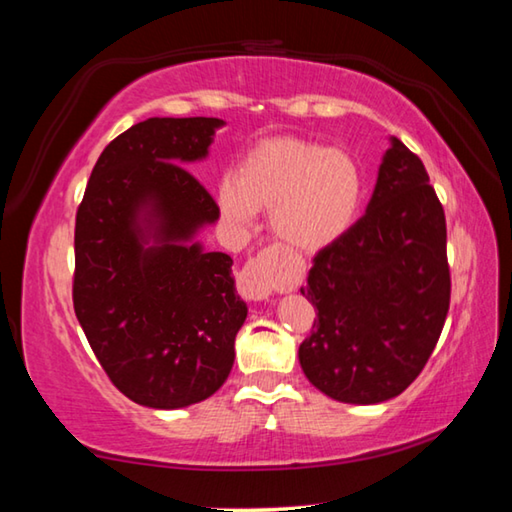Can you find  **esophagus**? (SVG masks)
I'll return each mask as SVG.
<instances>
[{
	"mask_svg": "<svg viewBox=\"0 0 512 512\" xmlns=\"http://www.w3.org/2000/svg\"><path fill=\"white\" fill-rule=\"evenodd\" d=\"M239 293L246 300H255V302H264L271 298L273 293V268L268 257L264 253H259L257 257L248 259L246 266L241 268L239 280H237Z\"/></svg>",
	"mask_w": 512,
	"mask_h": 512,
	"instance_id": "1",
	"label": "esophagus"
}]
</instances>
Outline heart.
Listing matches in <instances>:
<instances>
[{"label": "heart", "mask_w": 512, "mask_h": 512, "mask_svg": "<svg viewBox=\"0 0 512 512\" xmlns=\"http://www.w3.org/2000/svg\"><path fill=\"white\" fill-rule=\"evenodd\" d=\"M363 194V169L350 153L300 137H273L255 144L237 173H225L216 203L239 228L257 210H271L280 241L300 253H318L348 235Z\"/></svg>", "instance_id": "1"}]
</instances>
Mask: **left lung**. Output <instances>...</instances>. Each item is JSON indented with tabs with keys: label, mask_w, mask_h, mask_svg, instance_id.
I'll return each instance as SVG.
<instances>
[{
	"label": "left lung",
	"mask_w": 512,
	"mask_h": 512,
	"mask_svg": "<svg viewBox=\"0 0 512 512\" xmlns=\"http://www.w3.org/2000/svg\"><path fill=\"white\" fill-rule=\"evenodd\" d=\"M300 293L318 311L300 366L332 400H391L429 361L452 293L447 225L422 160L397 137L366 214L314 257Z\"/></svg>",
	"instance_id": "left-lung-1"
}]
</instances>
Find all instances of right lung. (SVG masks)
<instances>
[{
  "label": "right lung",
  "mask_w": 512,
  "mask_h": 512,
  "mask_svg": "<svg viewBox=\"0 0 512 512\" xmlns=\"http://www.w3.org/2000/svg\"><path fill=\"white\" fill-rule=\"evenodd\" d=\"M216 117H151L94 164L74 230V311L128 400L183 409L214 395L248 316L232 259L194 237L219 205L183 164L205 160Z\"/></svg>",
  "instance_id": "obj_1"
}]
</instances>
